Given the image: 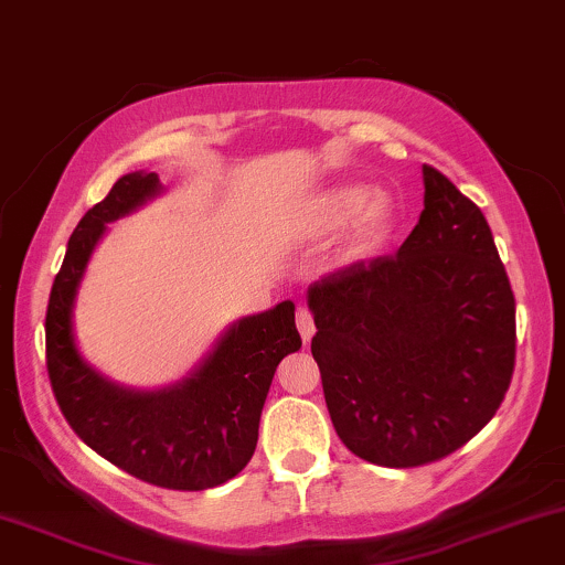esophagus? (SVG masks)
<instances>
[{
	"label": "esophagus",
	"instance_id": "1",
	"mask_svg": "<svg viewBox=\"0 0 565 565\" xmlns=\"http://www.w3.org/2000/svg\"><path fill=\"white\" fill-rule=\"evenodd\" d=\"M297 328H299V335H302V341L310 343L315 335V320L307 307H297Z\"/></svg>",
	"mask_w": 565,
	"mask_h": 565
}]
</instances>
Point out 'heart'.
<instances>
[{"label": "heart", "instance_id": "obj_1", "mask_svg": "<svg viewBox=\"0 0 565 565\" xmlns=\"http://www.w3.org/2000/svg\"><path fill=\"white\" fill-rule=\"evenodd\" d=\"M351 225L345 255L370 258L380 253L395 230V201L382 191L364 185H338L322 193L315 204V227L320 232H338Z\"/></svg>", "mask_w": 565, "mask_h": 565}]
</instances>
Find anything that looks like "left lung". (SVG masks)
<instances>
[{
  "label": "left lung",
  "mask_w": 565,
  "mask_h": 565,
  "mask_svg": "<svg viewBox=\"0 0 565 565\" xmlns=\"http://www.w3.org/2000/svg\"><path fill=\"white\" fill-rule=\"evenodd\" d=\"M424 188L401 250L307 289L330 420L353 455L382 468H418L468 445L514 372V295L491 227L431 164Z\"/></svg>",
  "instance_id": "1"
}]
</instances>
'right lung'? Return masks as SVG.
<instances>
[{
    "instance_id": "right-lung-1",
    "label": "right lung",
    "mask_w": 565,
    "mask_h": 565,
    "mask_svg": "<svg viewBox=\"0 0 565 565\" xmlns=\"http://www.w3.org/2000/svg\"><path fill=\"white\" fill-rule=\"evenodd\" d=\"M162 191L157 172H129L72 232L46 310V366L56 403L89 449L145 483L206 491L250 462L270 380L302 349L295 302L237 320L199 370L178 385L141 393L105 380L82 359L72 310L105 224Z\"/></svg>"
}]
</instances>
